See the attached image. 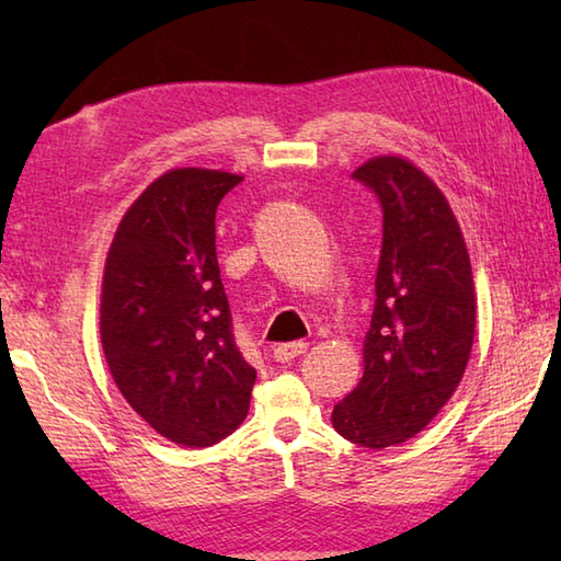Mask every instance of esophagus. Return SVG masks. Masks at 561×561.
I'll list each match as a JSON object with an SVG mask.
<instances>
[{
    "instance_id": "1",
    "label": "esophagus",
    "mask_w": 561,
    "mask_h": 561,
    "mask_svg": "<svg viewBox=\"0 0 561 561\" xmlns=\"http://www.w3.org/2000/svg\"><path fill=\"white\" fill-rule=\"evenodd\" d=\"M306 350H308V342H284L274 347V359L287 364L296 359V356H301Z\"/></svg>"
}]
</instances>
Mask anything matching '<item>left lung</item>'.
<instances>
[{
    "mask_svg": "<svg viewBox=\"0 0 561 561\" xmlns=\"http://www.w3.org/2000/svg\"><path fill=\"white\" fill-rule=\"evenodd\" d=\"M383 207L376 306L364 376L332 410L340 436L388 448L416 436L458 390L470 362L478 294L446 195L420 165L383 153L354 171Z\"/></svg>",
    "mask_w": 561,
    "mask_h": 561,
    "instance_id": "1",
    "label": "left lung"
}]
</instances>
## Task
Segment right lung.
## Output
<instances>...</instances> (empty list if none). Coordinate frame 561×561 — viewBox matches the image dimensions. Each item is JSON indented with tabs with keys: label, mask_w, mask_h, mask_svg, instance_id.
Listing matches in <instances>:
<instances>
[{
	"label": "right lung",
	"mask_w": 561,
	"mask_h": 561,
	"mask_svg": "<svg viewBox=\"0 0 561 561\" xmlns=\"http://www.w3.org/2000/svg\"><path fill=\"white\" fill-rule=\"evenodd\" d=\"M241 181L195 165L165 171L123 214L105 257V364L129 408L187 448L233 434L255 383L233 344L214 241L219 202Z\"/></svg>",
	"instance_id": "obj_1"
}]
</instances>
